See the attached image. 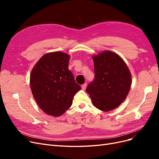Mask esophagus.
Returning a JSON list of instances; mask_svg holds the SVG:
<instances>
[{"label": "esophagus", "mask_w": 159, "mask_h": 159, "mask_svg": "<svg viewBox=\"0 0 159 159\" xmlns=\"http://www.w3.org/2000/svg\"><path fill=\"white\" fill-rule=\"evenodd\" d=\"M86 87H87V84H86V83H85L84 84H83L82 85H81V88H82V89H84V90L85 89Z\"/></svg>", "instance_id": "esophagus-1"}]
</instances>
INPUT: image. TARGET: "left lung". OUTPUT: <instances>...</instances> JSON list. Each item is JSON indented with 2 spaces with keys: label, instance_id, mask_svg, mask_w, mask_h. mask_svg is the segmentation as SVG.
I'll list each match as a JSON object with an SVG mask.
<instances>
[{
  "label": "left lung",
  "instance_id": "left-lung-1",
  "mask_svg": "<svg viewBox=\"0 0 159 159\" xmlns=\"http://www.w3.org/2000/svg\"><path fill=\"white\" fill-rule=\"evenodd\" d=\"M95 78L86 88L94 106L103 111L117 108L124 102L131 85V75L117 54L105 51L93 56Z\"/></svg>",
  "mask_w": 159,
  "mask_h": 159
}]
</instances>
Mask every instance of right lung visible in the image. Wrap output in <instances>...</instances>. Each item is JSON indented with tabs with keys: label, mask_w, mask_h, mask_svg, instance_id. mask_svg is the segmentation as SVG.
Returning a JSON list of instances; mask_svg holds the SVG:
<instances>
[{
	"label": "right lung",
	"mask_w": 159,
	"mask_h": 159,
	"mask_svg": "<svg viewBox=\"0 0 159 159\" xmlns=\"http://www.w3.org/2000/svg\"><path fill=\"white\" fill-rule=\"evenodd\" d=\"M70 56L61 52L43 56L34 67L30 84L34 98L46 114L59 117L68 110L81 89L68 69Z\"/></svg>",
	"instance_id": "obj_1"
}]
</instances>
